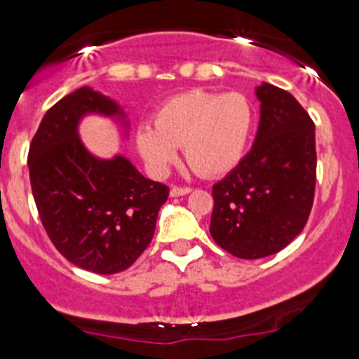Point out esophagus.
Wrapping results in <instances>:
<instances>
[{
    "instance_id": "esophagus-1",
    "label": "esophagus",
    "mask_w": 359,
    "mask_h": 359,
    "mask_svg": "<svg viewBox=\"0 0 359 359\" xmlns=\"http://www.w3.org/2000/svg\"><path fill=\"white\" fill-rule=\"evenodd\" d=\"M189 193H191L189 187H172V189H170V196L172 198L186 196V194H189Z\"/></svg>"
}]
</instances>
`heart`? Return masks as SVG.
Wrapping results in <instances>:
<instances>
[{"label": "heart", "instance_id": "b5f03b06", "mask_svg": "<svg viewBox=\"0 0 359 359\" xmlns=\"http://www.w3.org/2000/svg\"><path fill=\"white\" fill-rule=\"evenodd\" d=\"M255 114L243 93L191 90L163 102L154 123L135 130L137 153L153 173L166 172L184 146L186 161L205 177L231 172L252 139Z\"/></svg>", "mask_w": 359, "mask_h": 359}]
</instances>
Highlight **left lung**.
<instances>
[{"label":"left lung","mask_w":359,"mask_h":359,"mask_svg":"<svg viewBox=\"0 0 359 359\" xmlns=\"http://www.w3.org/2000/svg\"><path fill=\"white\" fill-rule=\"evenodd\" d=\"M260 119L250 153L213 186L210 234L238 259H262L306 226L316 186L314 123L285 90L255 86Z\"/></svg>","instance_id":"1"}]
</instances>
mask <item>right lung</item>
I'll return each mask as SVG.
<instances>
[{"mask_svg": "<svg viewBox=\"0 0 359 359\" xmlns=\"http://www.w3.org/2000/svg\"><path fill=\"white\" fill-rule=\"evenodd\" d=\"M88 116L109 118L128 137L123 107L81 86L39 123L29 147V177L39 219L55 248L81 269L116 274L151 243L168 187L146 179L123 154H93L79 137Z\"/></svg>", "mask_w": 359, "mask_h": 359, "instance_id": "add662e5", "label": "right lung"}]
</instances>
